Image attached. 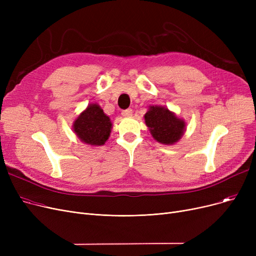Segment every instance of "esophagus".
Listing matches in <instances>:
<instances>
[{"mask_svg":"<svg viewBox=\"0 0 256 256\" xmlns=\"http://www.w3.org/2000/svg\"><path fill=\"white\" fill-rule=\"evenodd\" d=\"M121 114H122V116H124V117H130V116L132 115V109L124 110L122 112H121Z\"/></svg>","mask_w":256,"mask_h":256,"instance_id":"obj_1","label":"esophagus"}]
</instances>
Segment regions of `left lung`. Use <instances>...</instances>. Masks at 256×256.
<instances>
[{
  "mask_svg": "<svg viewBox=\"0 0 256 256\" xmlns=\"http://www.w3.org/2000/svg\"><path fill=\"white\" fill-rule=\"evenodd\" d=\"M144 117L152 137L160 143L173 144L182 136L186 126L184 120L166 108L152 106Z\"/></svg>",
  "mask_w": 256,
  "mask_h": 256,
  "instance_id": "1",
  "label": "left lung"
}]
</instances>
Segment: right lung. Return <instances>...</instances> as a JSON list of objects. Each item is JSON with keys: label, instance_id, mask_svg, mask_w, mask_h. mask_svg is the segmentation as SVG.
Returning <instances> with one entry per match:
<instances>
[{"label": "right lung", "instance_id": "right-lung-1", "mask_svg": "<svg viewBox=\"0 0 256 256\" xmlns=\"http://www.w3.org/2000/svg\"><path fill=\"white\" fill-rule=\"evenodd\" d=\"M112 124L96 104L88 106L74 124V130L83 142L90 145H104L111 132Z\"/></svg>", "mask_w": 256, "mask_h": 256}]
</instances>
